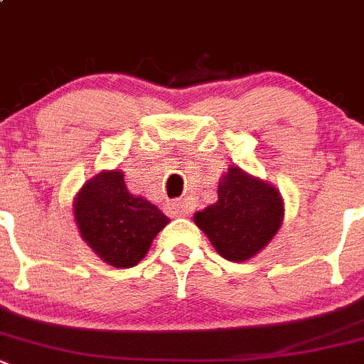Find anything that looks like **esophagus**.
I'll use <instances>...</instances> for the list:
<instances>
[{
	"label": "esophagus",
	"instance_id": "obj_1",
	"mask_svg": "<svg viewBox=\"0 0 364 364\" xmlns=\"http://www.w3.org/2000/svg\"><path fill=\"white\" fill-rule=\"evenodd\" d=\"M168 209L173 213V215H176V216H186V215H189V211H191V209H189L188 202H186V200H182V198L169 202Z\"/></svg>",
	"mask_w": 364,
	"mask_h": 364
}]
</instances>
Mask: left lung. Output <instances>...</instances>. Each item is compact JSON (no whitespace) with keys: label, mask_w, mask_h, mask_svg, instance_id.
I'll return each instance as SVG.
<instances>
[{"label":"left lung","mask_w":364,"mask_h":364,"mask_svg":"<svg viewBox=\"0 0 364 364\" xmlns=\"http://www.w3.org/2000/svg\"><path fill=\"white\" fill-rule=\"evenodd\" d=\"M283 222V198L274 186L231 166L218 184V200L195 215L222 258L245 262L274 238Z\"/></svg>","instance_id":"obj_1"}]
</instances>
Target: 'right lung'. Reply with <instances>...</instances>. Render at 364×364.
<instances>
[{"label":"right lung","instance_id":"obj_1","mask_svg":"<svg viewBox=\"0 0 364 364\" xmlns=\"http://www.w3.org/2000/svg\"><path fill=\"white\" fill-rule=\"evenodd\" d=\"M73 216L82 240L113 267H135L169 218L156 205L128 191L119 169L90 178L73 198Z\"/></svg>","mask_w":364,"mask_h":364}]
</instances>
